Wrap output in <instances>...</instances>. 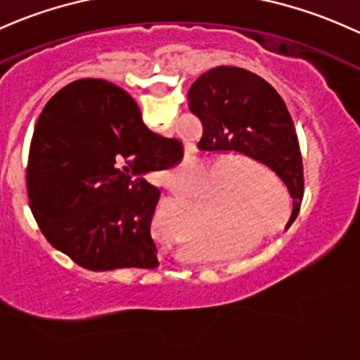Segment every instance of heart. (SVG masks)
Wrapping results in <instances>:
<instances>
[{
  "instance_id": "1",
  "label": "heart",
  "mask_w": 360,
  "mask_h": 360,
  "mask_svg": "<svg viewBox=\"0 0 360 360\" xmlns=\"http://www.w3.org/2000/svg\"><path fill=\"white\" fill-rule=\"evenodd\" d=\"M249 169L262 176L261 168H257V166L249 165ZM194 172L195 168L192 165H181L173 172L166 173V185L172 191L184 192L185 184ZM214 192H211L199 212L200 221L214 237L243 240V238L250 237V233H254V230L264 223L266 211H262L261 207H257V204H254L256 202L254 199L257 197L256 187H254V179L245 169H237L235 172V185L223 191L216 201L214 200ZM179 214L184 226L192 235H195L197 219L184 199L179 202Z\"/></svg>"
}]
</instances>
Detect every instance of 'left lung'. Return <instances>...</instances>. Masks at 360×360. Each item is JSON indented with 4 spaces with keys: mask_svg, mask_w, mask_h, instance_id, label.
Listing matches in <instances>:
<instances>
[{
    "mask_svg": "<svg viewBox=\"0 0 360 360\" xmlns=\"http://www.w3.org/2000/svg\"><path fill=\"white\" fill-rule=\"evenodd\" d=\"M188 108L202 123L197 148L237 153L268 166L292 197V225L304 195V172L295 127L283 99L264 79L238 67H216L188 89Z\"/></svg>",
    "mask_w": 360,
    "mask_h": 360,
    "instance_id": "8db88e82",
    "label": "left lung"
}]
</instances>
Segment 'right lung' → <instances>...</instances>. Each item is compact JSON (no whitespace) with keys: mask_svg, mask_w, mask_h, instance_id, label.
I'll return each instance as SVG.
<instances>
[{"mask_svg":"<svg viewBox=\"0 0 360 360\" xmlns=\"http://www.w3.org/2000/svg\"><path fill=\"white\" fill-rule=\"evenodd\" d=\"M181 158V142L150 132L123 89L75 80L49 99L34 129L30 210L48 242L82 268H158L150 221L160 191L144 176Z\"/></svg>","mask_w":360,"mask_h":360,"instance_id":"obj_1","label":"right lung"}]
</instances>
